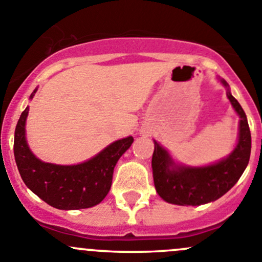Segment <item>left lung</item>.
Instances as JSON below:
<instances>
[{"label": "left lung", "mask_w": 262, "mask_h": 262, "mask_svg": "<svg viewBox=\"0 0 262 262\" xmlns=\"http://www.w3.org/2000/svg\"><path fill=\"white\" fill-rule=\"evenodd\" d=\"M224 86L227 82L222 80ZM232 106L239 115L238 144L221 162L208 167H172L168 153L157 142L152 156L153 181L158 195L171 204L200 205L223 196L238 181L248 165L251 155V132L239 102L227 92Z\"/></svg>", "instance_id": "1"}]
</instances>
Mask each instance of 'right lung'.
<instances>
[{
  "label": "right lung",
  "instance_id": "obj_1",
  "mask_svg": "<svg viewBox=\"0 0 262 262\" xmlns=\"http://www.w3.org/2000/svg\"><path fill=\"white\" fill-rule=\"evenodd\" d=\"M28 113L29 107L21 113L14 141L15 161L26 186L57 209H83L101 203L112 187L116 162L133 143V137L114 142L80 165H52L41 162L29 149L25 139Z\"/></svg>",
  "mask_w": 262,
  "mask_h": 262
}]
</instances>
